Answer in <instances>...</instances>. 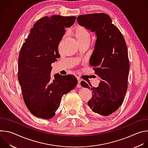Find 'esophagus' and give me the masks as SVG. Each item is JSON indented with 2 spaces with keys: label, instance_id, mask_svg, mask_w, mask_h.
Wrapping results in <instances>:
<instances>
[{
  "label": "esophagus",
  "instance_id": "obj_1",
  "mask_svg": "<svg viewBox=\"0 0 148 148\" xmlns=\"http://www.w3.org/2000/svg\"><path fill=\"white\" fill-rule=\"evenodd\" d=\"M77 80H78V85H77V87H78V88H80V87H81V84H80V82H81V79L80 78H79V77H77Z\"/></svg>",
  "mask_w": 148,
  "mask_h": 148
}]
</instances>
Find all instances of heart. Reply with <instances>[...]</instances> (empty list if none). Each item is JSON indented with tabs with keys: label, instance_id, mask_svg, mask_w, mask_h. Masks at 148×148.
Wrapping results in <instances>:
<instances>
[{
	"label": "heart",
	"instance_id": "1",
	"mask_svg": "<svg viewBox=\"0 0 148 148\" xmlns=\"http://www.w3.org/2000/svg\"><path fill=\"white\" fill-rule=\"evenodd\" d=\"M74 34L78 42L90 40V35L88 31L82 26H77L74 32Z\"/></svg>",
	"mask_w": 148,
	"mask_h": 148
}]
</instances>
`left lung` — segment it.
<instances>
[{"label":"left lung","instance_id":"obj_1","mask_svg":"<svg viewBox=\"0 0 148 148\" xmlns=\"http://www.w3.org/2000/svg\"><path fill=\"white\" fill-rule=\"evenodd\" d=\"M77 22L97 35L90 64L101 79L98 87L84 81L81 85L92 91V97L88 102L90 111L99 116H108L119 108L127 90L130 70L127 46L121 32L107 14L80 15Z\"/></svg>","mask_w":148,"mask_h":148}]
</instances>
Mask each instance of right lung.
Listing matches in <instances>:
<instances>
[{
	"label": "right lung",
	"instance_id": "right-lung-1",
	"mask_svg": "<svg viewBox=\"0 0 148 148\" xmlns=\"http://www.w3.org/2000/svg\"><path fill=\"white\" fill-rule=\"evenodd\" d=\"M76 17L45 16L37 20L20 50L18 80L27 109L45 119L54 117L61 98L73 90L78 81L73 75L51 76V64L60 58L58 46Z\"/></svg>",
	"mask_w": 148,
	"mask_h": 148
}]
</instances>
